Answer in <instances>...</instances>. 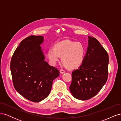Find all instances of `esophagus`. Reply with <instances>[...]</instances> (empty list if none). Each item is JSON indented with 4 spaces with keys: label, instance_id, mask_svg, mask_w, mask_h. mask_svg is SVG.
Returning <instances> with one entry per match:
<instances>
[{
    "label": "esophagus",
    "instance_id": "obj_1",
    "mask_svg": "<svg viewBox=\"0 0 121 121\" xmlns=\"http://www.w3.org/2000/svg\"><path fill=\"white\" fill-rule=\"evenodd\" d=\"M60 74H64V73H65V71L64 70V69H60Z\"/></svg>",
    "mask_w": 121,
    "mask_h": 121
}]
</instances>
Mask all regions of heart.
<instances>
[{"instance_id":"heart-1","label":"heart","mask_w":121,"mask_h":121,"mask_svg":"<svg viewBox=\"0 0 121 121\" xmlns=\"http://www.w3.org/2000/svg\"><path fill=\"white\" fill-rule=\"evenodd\" d=\"M85 53V48L82 43L65 40L56 44L54 48L50 47L47 52V56L52 65H56L60 56L65 66L75 69L82 64Z\"/></svg>"}]
</instances>
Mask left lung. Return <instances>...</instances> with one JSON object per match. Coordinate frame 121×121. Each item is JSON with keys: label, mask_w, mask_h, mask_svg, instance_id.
<instances>
[{"label": "left lung", "mask_w": 121, "mask_h": 121, "mask_svg": "<svg viewBox=\"0 0 121 121\" xmlns=\"http://www.w3.org/2000/svg\"><path fill=\"white\" fill-rule=\"evenodd\" d=\"M88 46L82 64L72 72L69 86L73 96L85 100L98 93L107 81L108 56L99 42L88 36Z\"/></svg>", "instance_id": "1"}]
</instances>
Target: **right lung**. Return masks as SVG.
Returning <instances> with one entry per match:
<instances>
[{
	"instance_id": "add662e5",
	"label": "right lung",
	"mask_w": 121,
	"mask_h": 121,
	"mask_svg": "<svg viewBox=\"0 0 121 121\" xmlns=\"http://www.w3.org/2000/svg\"><path fill=\"white\" fill-rule=\"evenodd\" d=\"M41 36L32 35L22 40L14 52L10 71L14 88L25 98L38 102L49 94L53 80L60 75L45 61L40 45Z\"/></svg>"
}]
</instances>
